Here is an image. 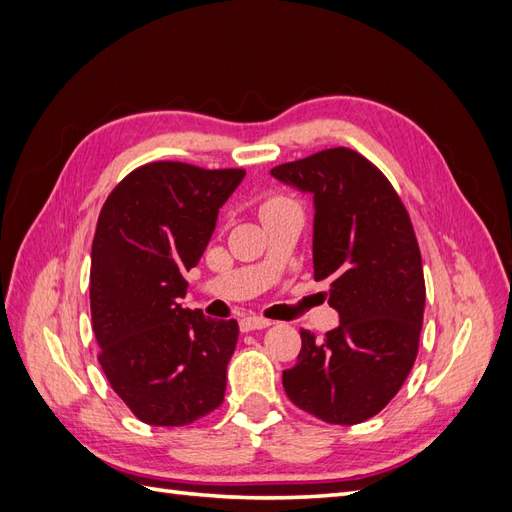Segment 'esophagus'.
<instances>
[{"mask_svg": "<svg viewBox=\"0 0 512 512\" xmlns=\"http://www.w3.org/2000/svg\"><path fill=\"white\" fill-rule=\"evenodd\" d=\"M239 327H241V331H258V329L271 327V320L260 318V316H245V318H241Z\"/></svg>", "mask_w": 512, "mask_h": 512, "instance_id": "esophagus-1", "label": "esophagus"}]
</instances>
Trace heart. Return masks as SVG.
Returning <instances> with one entry per match:
<instances>
[{
	"label": "heart",
	"instance_id": "obj_1",
	"mask_svg": "<svg viewBox=\"0 0 512 512\" xmlns=\"http://www.w3.org/2000/svg\"><path fill=\"white\" fill-rule=\"evenodd\" d=\"M282 203H288V200H284V198H269L267 203L260 207V213H262V211H269V209H273V207H277V205H282Z\"/></svg>",
	"mask_w": 512,
	"mask_h": 512
}]
</instances>
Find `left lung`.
<instances>
[{
  "instance_id": "1",
  "label": "left lung",
  "mask_w": 512,
  "mask_h": 512,
  "mask_svg": "<svg viewBox=\"0 0 512 512\" xmlns=\"http://www.w3.org/2000/svg\"><path fill=\"white\" fill-rule=\"evenodd\" d=\"M271 175L314 196V280L339 314L324 337L301 331L284 391L324 423H363L397 395L418 352L425 277L410 215L391 181L346 147Z\"/></svg>"
}]
</instances>
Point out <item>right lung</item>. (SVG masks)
I'll list each match as a JSON object with an SVG mask.
<instances>
[{
  "label": "right lung",
  "instance_id": "right-lung-1",
  "mask_svg": "<svg viewBox=\"0 0 512 512\" xmlns=\"http://www.w3.org/2000/svg\"><path fill=\"white\" fill-rule=\"evenodd\" d=\"M243 177V168L151 162L119 181L100 211L89 273L98 361L147 425H190L224 401L239 324L179 299Z\"/></svg>",
  "mask_w": 512,
  "mask_h": 512
}]
</instances>
